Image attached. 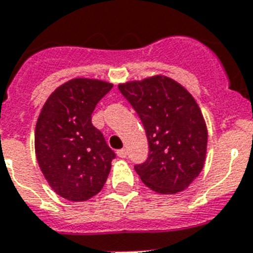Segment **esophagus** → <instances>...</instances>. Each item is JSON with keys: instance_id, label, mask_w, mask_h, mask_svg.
Returning a JSON list of instances; mask_svg holds the SVG:
<instances>
[{"instance_id": "esophagus-1", "label": "esophagus", "mask_w": 253, "mask_h": 253, "mask_svg": "<svg viewBox=\"0 0 253 253\" xmlns=\"http://www.w3.org/2000/svg\"><path fill=\"white\" fill-rule=\"evenodd\" d=\"M117 156H118V157H121V159H125V157L127 156L126 149H120V151H117Z\"/></svg>"}]
</instances>
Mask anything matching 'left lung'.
<instances>
[{"instance_id": "left-lung-1", "label": "left lung", "mask_w": 253, "mask_h": 253, "mask_svg": "<svg viewBox=\"0 0 253 253\" xmlns=\"http://www.w3.org/2000/svg\"><path fill=\"white\" fill-rule=\"evenodd\" d=\"M140 117L149 155L135 165L143 183L164 195L186 190L203 170L208 131L195 98L164 75L118 85Z\"/></svg>"}]
</instances>
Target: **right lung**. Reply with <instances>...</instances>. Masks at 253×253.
Instances as JSON below:
<instances>
[{
  "mask_svg": "<svg viewBox=\"0 0 253 253\" xmlns=\"http://www.w3.org/2000/svg\"><path fill=\"white\" fill-rule=\"evenodd\" d=\"M113 84L77 78L53 92L41 109L35 131L39 166L55 194L71 201L97 195L108 179L116 153L92 113Z\"/></svg>",
  "mask_w": 253,
  "mask_h": 253,
  "instance_id": "1",
  "label": "right lung"
}]
</instances>
